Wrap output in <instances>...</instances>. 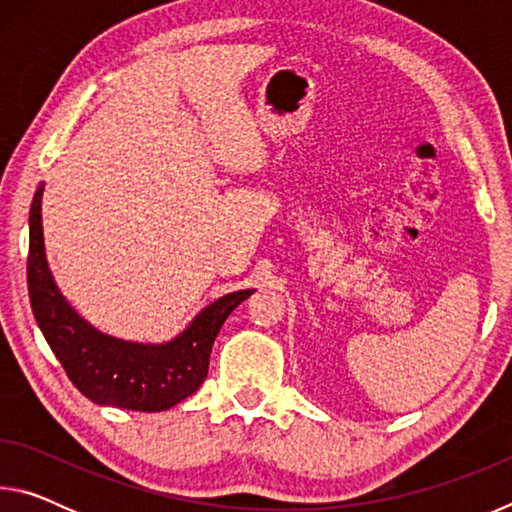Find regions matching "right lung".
Instances as JSON below:
<instances>
[{"mask_svg":"<svg viewBox=\"0 0 512 512\" xmlns=\"http://www.w3.org/2000/svg\"><path fill=\"white\" fill-rule=\"evenodd\" d=\"M42 192L29 212L27 282L31 309L51 352L79 391L101 406L128 411H167L198 391L210 368L216 334L255 289L216 298L164 343H137L101 332L79 316L56 287L42 235Z\"/></svg>","mask_w":512,"mask_h":512,"instance_id":"obj_1","label":"right lung"}]
</instances>
